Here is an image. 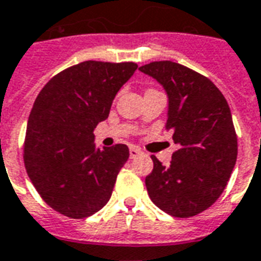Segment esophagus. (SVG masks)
<instances>
[{"mask_svg":"<svg viewBox=\"0 0 261 261\" xmlns=\"http://www.w3.org/2000/svg\"><path fill=\"white\" fill-rule=\"evenodd\" d=\"M141 153H142V150L138 149V148H136V146H131V148H130V158H131V159H134V158H137V156H140Z\"/></svg>","mask_w":261,"mask_h":261,"instance_id":"34e87169","label":"esophagus"}]
</instances>
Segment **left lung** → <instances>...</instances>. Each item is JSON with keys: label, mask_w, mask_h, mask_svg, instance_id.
<instances>
[{"label": "left lung", "mask_w": 261, "mask_h": 261, "mask_svg": "<svg viewBox=\"0 0 261 261\" xmlns=\"http://www.w3.org/2000/svg\"><path fill=\"white\" fill-rule=\"evenodd\" d=\"M169 96L166 130L179 149L163 166L156 156L145 185L150 200L170 216L188 219L223 194L238 155V141L225 98L207 77L171 61L140 67Z\"/></svg>", "instance_id": "8db88e82"}]
</instances>
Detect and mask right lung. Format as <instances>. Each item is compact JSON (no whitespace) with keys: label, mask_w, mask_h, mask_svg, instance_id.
Wrapping results in <instances>:
<instances>
[{"label":"right lung","mask_w":261,"mask_h":261,"mask_svg":"<svg viewBox=\"0 0 261 261\" xmlns=\"http://www.w3.org/2000/svg\"><path fill=\"white\" fill-rule=\"evenodd\" d=\"M138 65L86 61L44 86L30 112L24 166L45 203L70 219H84L111 199L130 156L124 144L96 148L94 130Z\"/></svg>","instance_id":"1"}]
</instances>
